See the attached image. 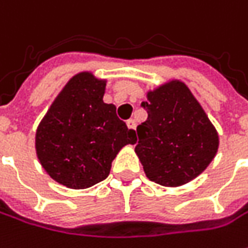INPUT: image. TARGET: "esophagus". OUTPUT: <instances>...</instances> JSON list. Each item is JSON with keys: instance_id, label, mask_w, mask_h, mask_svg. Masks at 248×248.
Masks as SVG:
<instances>
[{"instance_id": "34e87169", "label": "esophagus", "mask_w": 248, "mask_h": 248, "mask_svg": "<svg viewBox=\"0 0 248 248\" xmlns=\"http://www.w3.org/2000/svg\"><path fill=\"white\" fill-rule=\"evenodd\" d=\"M126 124H127L129 129H136V121H134V119H129V121L126 122Z\"/></svg>"}]
</instances>
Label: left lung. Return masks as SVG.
Returning <instances> with one entry per match:
<instances>
[{"label":"left lung","mask_w":248,"mask_h":248,"mask_svg":"<svg viewBox=\"0 0 248 248\" xmlns=\"http://www.w3.org/2000/svg\"><path fill=\"white\" fill-rule=\"evenodd\" d=\"M141 103L148 118L137 126L136 154L154 183L178 186L209 166L218 150V134L191 90L169 82Z\"/></svg>","instance_id":"1"}]
</instances>
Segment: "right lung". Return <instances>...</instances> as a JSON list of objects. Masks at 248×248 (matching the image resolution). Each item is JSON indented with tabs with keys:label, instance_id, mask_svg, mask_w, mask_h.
<instances>
[{
	"label": "right lung",
	"instance_id": "right-lung-1",
	"mask_svg": "<svg viewBox=\"0 0 248 248\" xmlns=\"http://www.w3.org/2000/svg\"><path fill=\"white\" fill-rule=\"evenodd\" d=\"M106 81L77 74L56 97L35 134L39 162L55 181L85 189L106 180L116 154L136 132L103 101Z\"/></svg>",
	"mask_w": 248,
	"mask_h": 248
}]
</instances>
